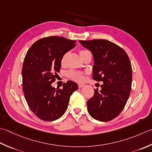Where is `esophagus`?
Returning <instances> with one entry per match:
<instances>
[{
	"label": "esophagus",
	"mask_w": 152,
	"mask_h": 152,
	"mask_svg": "<svg viewBox=\"0 0 152 152\" xmlns=\"http://www.w3.org/2000/svg\"><path fill=\"white\" fill-rule=\"evenodd\" d=\"M84 86H85L84 84H78V88H82L84 87Z\"/></svg>",
	"instance_id": "1"
}]
</instances>
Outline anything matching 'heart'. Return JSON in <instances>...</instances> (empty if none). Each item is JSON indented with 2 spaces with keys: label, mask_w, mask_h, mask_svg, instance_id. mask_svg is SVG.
I'll list each match as a JSON object with an SVG mask.
<instances>
[{
  "label": "heart",
  "mask_w": 152,
  "mask_h": 152,
  "mask_svg": "<svg viewBox=\"0 0 152 152\" xmlns=\"http://www.w3.org/2000/svg\"><path fill=\"white\" fill-rule=\"evenodd\" d=\"M89 51L87 50H80L79 51L80 56L84 55L86 53H88ZM67 53H64V54L61 56V60H60V63L61 65H64L66 62V57H67ZM67 76L70 79L74 80V81L77 82H82L84 80V73L82 72H80V71L77 70H70L67 72Z\"/></svg>",
  "instance_id": "obj_1"
}]
</instances>
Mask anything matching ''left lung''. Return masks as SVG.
<instances>
[{"label":"left lung","mask_w":152,"mask_h":152,"mask_svg":"<svg viewBox=\"0 0 152 152\" xmlns=\"http://www.w3.org/2000/svg\"><path fill=\"white\" fill-rule=\"evenodd\" d=\"M79 42L94 55L93 79L103 82L102 90H95L87 102L89 114L97 121H111L123 111L130 94L132 71L129 56L121 47L106 39Z\"/></svg>","instance_id":"left-lung-1"}]
</instances>
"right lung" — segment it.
Segmentation results:
<instances>
[{
	"mask_svg": "<svg viewBox=\"0 0 152 152\" xmlns=\"http://www.w3.org/2000/svg\"><path fill=\"white\" fill-rule=\"evenodd\" d=\"M76 41L59 36L40 39L27 52L22 66V89L29 109L40 119L53 121L66 111L78 84L67 81L62 89L52 87L61 68V56L76 46Z\"/></svg>",
	"mask_w": 152,
	"mask_h": 152,
	"instance_id": "right-lung-1",
	"label": "right lung"
}]
</instances>
